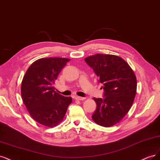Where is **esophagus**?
Wrapping results in <instances>:
<instances>
[{"mask_svg":"<svg viewBox=\"0 0 160 160\" xmlns=\"http://www.w3.org/2000/svg\"><path fill=\"white\" fill-rule=\"evenodd\" d=\"M75 100H84L85 98L83 97H80V96H75L74 97Z\"/></svg>","mask_w":160,"mask_h":160,"instance_id":"obj_1","label":"esophagus"}]
</instances>
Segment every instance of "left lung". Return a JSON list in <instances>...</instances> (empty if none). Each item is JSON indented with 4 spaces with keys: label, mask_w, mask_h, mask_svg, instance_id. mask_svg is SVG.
<instances>
[{
    "label": "left lung",
    "mask_w": 160,
    "mask_h": 160,
    "mask_svg": "<svg viewBox=\"0 0 160 160\" xmlns=\"http://www.w3.org/2000/svg\"><path fill=\"white\" fill-rule=\"evenodd\" d=\"M84 60L99 77L104 90V98H93L97 108L92 120L104 127L114 126L133 104L137 89L136 75L126 62L116 55L97 54Z\"/></svg>",
    "instance_id": "obj_1"
}]
</instances>
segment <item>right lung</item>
Instances as JSON below:
<instances>
[{
    "mask_svg": "<svg viewBox=\"0 0 160 160\" xmlns=\"http://www.w3.org/2000/svg\"><path fill=\"white\" fill-rule=\"evenodd\" d=\"M70 59L42 58L29 66L21 84L24 104L33 119L43 126L55 127L63 120L71 97H64L55 91L58 76Z\"/></svg>",
    "mask_w": 160,
    "mask_h": 160,
    "instance_id": "right-lung-1",
    "label": "right lung"
}]
</instances>
